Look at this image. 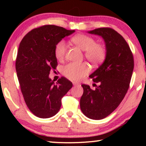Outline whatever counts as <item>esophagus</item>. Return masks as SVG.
I'll return each mask as SVG.
<instances>
[{
	"label": "esophagus",
	"instance_id": "1",
	"mask_svg": "<svg viewBox=\"0 0 146 146\" xmlns=\"http://www.w3.org/2000/svg\"><path fill=\"white\" fill-rule=\"evenodd\" d=\"M72 84L74 86H79L80 85V84L78 82H73Z\"/></svg>",
	"mask_w": 146,
	"mask_h": 146
}]
</instances>
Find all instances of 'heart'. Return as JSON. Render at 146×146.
<instances>
[{
  "instance_id": "heart-1",
  "label": "heart",
  "mask_w": 146,
  "mask_h": 146,
  "mask_svg": "<svg viewBox=\"0 0 146 146\" xmlns=\"http://www.w3.org/2000/svg\"><path fill=\"white\" fill-rule=\"evenodd\" d=\"M71 41L76 46L84 51L86 58L94 64L103 62L107 56V50L101 44L96 43L94 38L86 35H77L74 36ZM66 52V44L64 40H60L56 44L54 55L59 61L64 59ZM90 68L86 62H70L62 68L63 74L74 80H80L89 73Z\"/></svg>"
}]
</instances>
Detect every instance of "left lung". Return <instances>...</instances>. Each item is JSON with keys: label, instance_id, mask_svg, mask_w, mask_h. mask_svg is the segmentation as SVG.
Here are the masks:
<instances>
[{"label": "left lung", "instance_id": "8db88e82", "mask_svg": "<svg viewBox=\"0 0 146 146\" xmlns=\"http://www.w3.org/2000/svg\"><path fill=\"white\" fill-rule=\"evenodd\" d=\"M104 40L107 56L90 76L100 83L94 90L82 84L80 105L82 113L92 119H102L113 112L123 100L129 87L134 61L133 54L122 36L111 28H99L88 32Z\"/></svg>", "mask_w": 146, "mask_h": 146}]
</instances>
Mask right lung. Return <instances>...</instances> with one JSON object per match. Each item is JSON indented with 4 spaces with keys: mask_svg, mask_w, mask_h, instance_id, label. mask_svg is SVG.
Listing matches in <instances>:
<instances>
[{
    "mask_svg": "<svg viewBox=\"0 0 146 146\" xmlns=\"http://www.w3.org/2000/svg\"><path fill=\"white\" fill-rule=\"evenodd\" d=\"M74 31L44 25L28 33L20 43L15 65L17 77L26 104L36 116L48 118L56 114L62 98L72 87L65 77L54 84L48 76L58 65L56 44Z\"/></svg>",
    "mask_w": 146,
    "mask_h": 146,
    "instance_id": "obj_1",
    "label": "right lung"
}]
</instances>
